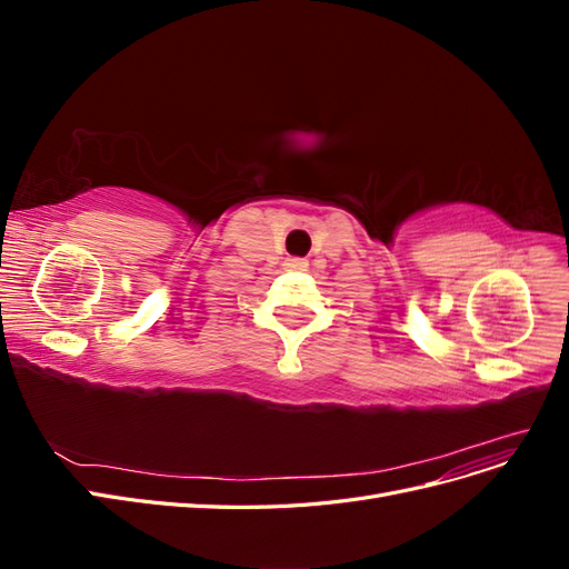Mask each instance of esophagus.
Masks as SVG:
<instances>
[{
	"instance_id": "obj_1",
	"label": "esophagus",
	"mask_w": 569,
	"mask_h": 569,
	"mask_svg": "<svg viewBox=\"0 0 569 569\" xmlns=\"http://www.w3.org/2000/svg\"><path fill=\"white\" fill-rule=\"evenodd\" d=\"M308 266L306 258H287V268L289 270H303Z\"/></svg>"
}]
</instances>
